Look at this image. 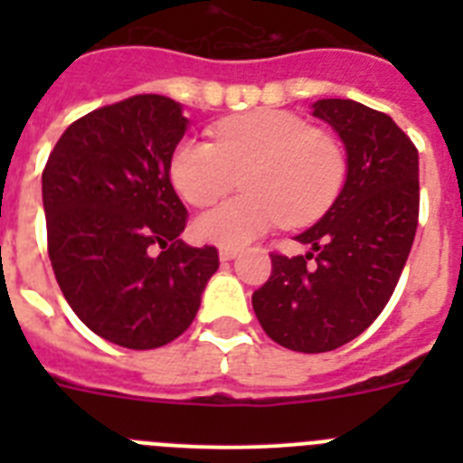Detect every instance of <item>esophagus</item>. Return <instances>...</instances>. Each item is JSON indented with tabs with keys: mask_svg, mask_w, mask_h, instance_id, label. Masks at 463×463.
<instances>
[{
	"mask_svg": "<svg viewBox=\"0 0 463 463\" xmlns=\"http://www.w3.org/2000/svg\"><path fill=\"white\" fill-rule=\"evenodd\" d=\"M236 255H239V250H236V248H220V260L222 261H232Z\"/></svg>",
	"mask_w": 463,
	"mask_h": 463,
	"instance_id": "esophagus-1",
	"label": "esophagus"
}]
</instances>
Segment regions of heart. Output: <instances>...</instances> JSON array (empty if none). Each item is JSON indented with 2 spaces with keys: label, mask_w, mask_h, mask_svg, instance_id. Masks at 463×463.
<instances>
[{
  "label": "heart",
  "mask_w": 463,
  "mask_h": 463,
  "mask_svg": "<svg viewBox=\"0 0 463 463\" xmlns=\"http://www.w3.org/2000/svg\"><path fill=\"white\" fill-rule=\"evenodd\" d=\"M171 181L194 206H206L243 174L245 196L196 215L199 241L220 248L252 243L276 224L320 218L345 183V150L334 137L288 110H252L215 127V143L183 138L171 155Z\"/></svg>",
  "instance_id": "1"
}]
</instances>
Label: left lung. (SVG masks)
Masks as SVG:
<instances>
[{"mask_svg":"<svg viewBox=\"0 0 463 463\" xmlns=\"http://www.w3.org/2000/svg\"><path fill=\"white\" fill-rule=\"evenodd\" d=\"M313 116L345 146V183L297 236L310 250L271 255V278L252 294L269 338L308 354L336 350L373 325L406 267L420 215V157L390 116L353 99L315 101Z\"/></svg>","mask_w":463,"mask_h":463,"instance_id":"1","label":"left lung"}]
</instances>
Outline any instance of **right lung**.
Wrapping results in <instances>:
<instances>
[{"label":"right lung","instance_id":"right-lung-1","mask_svg":"<svg viewBox=\"0 0 463 463\" xmlns=\"http://www.w3.org/2000/svg\"><path fill=\"white\" fill-rule=\"evenodd\" d=\"M183 106L137 94L73 122L41 175L48 255L67 304L97 336L153 350L194 320L220 267L183 243L187 211L171 185Z\"/></svg>","mask_w":463,"mask_h":463}]
</instances>
